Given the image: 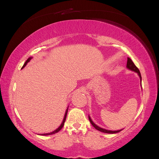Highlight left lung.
I'll return each mask as SVG.
<instances>
[{"label":"left lung","instance_id":"obj_1","mask_svg":"<svg viewBox=\"0 0 159 159\" xmlns=\"http://www.w3.org/2000/svg\"><path fill=\"white\" fill-rule=\"evenodd\" d=\"M127 68L133 71H134L136 72V73H137L138 75L139 76V78H140V80H141H141H142V78H141V73H140V71H139V70L137 68V66L134 64V63L133 62V61L131 60V58H129V57H127ZM89 120L90 123H91V125L93 126V127H95V129H96L97 130H98V131H101V132H103V133H109V134H114V133H117L119 132H120L121 131H122L123 129H121V130H117V131H111V130H107V129H103L102 127H100L99 126H98L97 125L95 124V123H93V121L91 120L90 116L89 115Z\"/></svg>","mask_w":159,"mask_h":159}]
</instances>
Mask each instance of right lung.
<instances>
[{"mask_svg":"<svg viewBox=\"0 0 159 159\" xmlns=\"http://www.w3.org/2000/svg\"><path fill=\"white\" fill-rule=\"evenodd\" d=\"M32 58V57H30L29 58H28L26 61V62L25 63V64H24V66H22V68H25V67L26 66V64H28V62H29L30 60H31V59ZM69 107V106H68ZM68 107L67 108V109H66V113H65V115H64V119H63V121H62V123H61V124L60 125V127L57 128V129H56L55 131H52V132H51V133H44V134H40V135H43V136H47V135H50V134H55V133H57V132H59L60 130L61 129V128L63 127V126H64V123H65V121H66V116H67V113H68Z\"/></svg>","mask_w":159,"mask_h":159,"instance_id":"right-lung-1","label":"right lung"}]
</instances>
